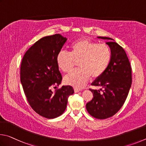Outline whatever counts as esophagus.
<instances>
[{
  "instance_id": "obj_1",
  "label": "esophagus",
  "mask_w": 146,
  "mask_h": 146,
  "mask_svg": "<svg viewBox=\"0 0 146 146\" xmlns=\"http://www.w3.org/2000/svg\"><path fill=\"white\" fill-rule=\"evenodd\" d=\"M74 92H76V93L79 92H80V91L81 90V89H80V88H74Z\"/></svg>"
}]
</instances>
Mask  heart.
Listing matches in <instances>:
<instances>
[{"label": "heart", "mask_w": 146, "mask_h": 146, "mask_svg": "<svg viewBox=\"0 0 146 146\" xmlns=\"http://www.w3.org/2000/svg\"><path fill=\"white\" fill-rule=\"evenodd\" d=\"M69 53L61 51L56 56L58 68L64 72H70L78 62V70L66 75V85L80 88L87 83L90 76L100 78L105 72L111 61V52L108 45L87 39H80L70 45Z\"/></svg>", "instance_id": "b5f03b06"}]
</instances>
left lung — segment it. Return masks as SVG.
<instances>
[{
    "label": "left lung",
    "mask_w": 146,
    "mask_h": 146,
    "mask_svg": "<svg viewBox=\"0 0 146 146\" xmlns=\"http://www.w3.org/2000/svg\"><path fill=\"white\" fill-rule=\"evenodd\" d=\"M98 38L110 41L106 43L110 48L111 58L105 72L92 83L101 88L100 90L90 89L94 98L86 104V108L92 117L105 119L114 115L126 101L131 86V67L121 46L112 38Z\"/></svg>",
    "instance_id": "8db88e82"
}]
</instances>
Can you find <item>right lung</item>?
Instances as JSON below:
<instances>
[{
    "label": "right lung",
    "mask_w": 146,
    "mask_h": 146,
    "mask_svg": "<svg viewBox=\"0 0 146 146\" xmlns=\"http://www.w3.org/2000/svg\"><path fill=\"white\" fill-rule=\"evenodd\" d=\"M66 40L60 34L41 38L26 51L21 63L20 81L28 103L34 111L47 119L61 115L68 97L74 92L69 85L51 90L62 80L56 56Z\"/></svg>",
    "instance_id": "obj_1"
}]
</instances>
